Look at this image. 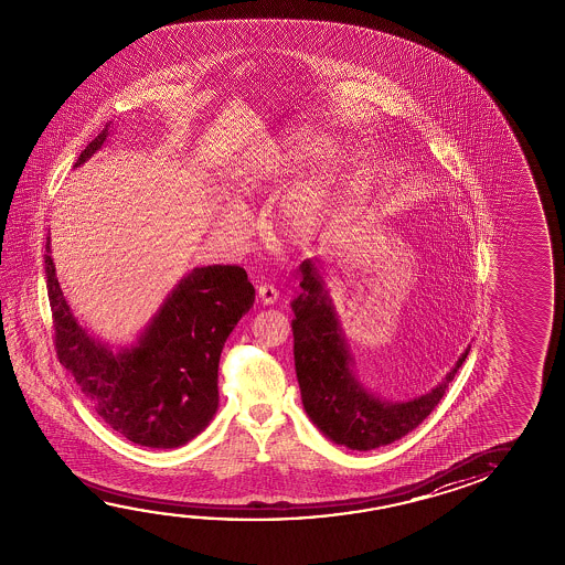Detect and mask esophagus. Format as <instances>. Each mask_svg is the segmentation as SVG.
Returning a JSON list of instances; mask_svg holds the SVG:
<instances>
[{"mask_svg": "<svg viewBox=\"0 0 565 565\" xmlns=\"http://www.w3.org/2000/svg\"><path fill=\"white\" fill-rule=\"evenodd\" d=\"M259 301L264 303V306H271V303H276L278 301L279 291L274 286H269V284H264V286H259L258 289Z\"/></svg>", "mask_w": 565, "mask_h": 565, "instance_id": "obj_1", "label": "esophagus"}]
</instances>
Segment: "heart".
I'll list each match as a JSON object with an SVG mask.
<instances>
[{
    "label": "heart",
    "mask_w": 565,
    "mask_h": 565,
    "mask_svg": "<svg viewBox=\"0 0 565 565\" xmlns=\"http://www.w3.org/2000/svg\"><path fill=\"white\" fill-rule=\"evenodd\" d=\"M327 141L323 138L306 136L299 139L289 151V156H274L259 161L258 166L248 169L241 179L244 193H258L268 186L276 185L294 167L306 163L307 159L323 153ZM339 179V167L321 166L315 169L306 181L287 194L279 204L278 223L281 232L289 241L307 242L323 228L327 214L333 201L334 185ZM221 226L226 231H241L244 226V214L241 209L232 206L223 214Z\"/></svg>",
    "instance_id": "b5f03b06"
}]
</instances>
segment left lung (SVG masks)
<instances>
[{"label": "left lung", "mask_w": 565, "mask_h": 565, "mask_svg": "<svg viewBox=\"0 0 565 565\" xmlns=\"http://www.w3.org/2000/svg\"><path fill=\"white\" fill-rule=\"evenodd\" d=\"M299 269L303 279L301 294L291 301L296 315L291 329L297 382L307 416L331 441L352 451H371L398 441L434 412L469 349L444 382L424 396L407 402L376 398L352 372L354 361L319 268L313 259H306Z\"/></svg>", "instance_id": "obj_1"}]
</instances>
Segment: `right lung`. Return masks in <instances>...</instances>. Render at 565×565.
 I'll use <instances>...</instances> for the list:
<instances>
[{
    "instance_id": "right-lung-1",
    "label": "right lung",
    "mask_w": 565,
    "mask_h": 565,
    "mask_svg": "<svg viewBox=\"0 0 565 565\" xmlns=\"http://www.w3.org/2000/svg\"><path fill=\"white\" fill-rule=\"evenodd\" d=\"M108 134L110 124L86 146L75 167L93 158ZM45 250L56 356L96 414L143 447L173 449L201 434L218 407L224 342L256 296L246 269L194 268L169 294L138 344L114 352L78 324L58 286L49 238Z\"/></svg>"
}]
</instances>
